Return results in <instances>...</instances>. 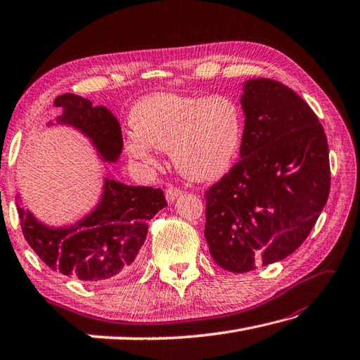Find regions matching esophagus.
Returning a JSON list of instances; mask_svg holds the SVG:
<instances>
[{
  "label": "esophagus",
  "mask_w": 360,
  "mask_h": 360,
  "mask_svg": "<svg viewBox=\"0 0 360 360\" xmlns=\"http://www.w3.org/2000/svg\"><path fill=\"white\" fill-rule=\"evenodd\" d=\"M181 194V189L177 186H167L166 189V200L167 202H174L177 197Z\"/></svg>",
  "instance_id": "34e87169"
}]
</instances>
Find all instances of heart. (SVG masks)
<instances>
[{
  "mask_svg": "<svg viewBox=\"0 0 360 360\" xmlns=\"http://www.w3.org/2000/svg\"><path fill=\"white\" fill-rule=\"evenodd\" d=\"M129 120L134 134L124 146L131 158L155 166L153 148L169 150L175 167L193 180L222 175L236 158L244 135L240 107L225 94H150L131 107Z\"/></svg>",
  "mask_w": 360,
  "mask_h": 360,
  "instance_id": "heart-1",
  "label": "heart"
}]
</instances>
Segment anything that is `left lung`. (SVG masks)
<instances>
[{
	"instance_id": "8db88e82",
	"label": "left lung",
	"mask_w": 360,
	"mask_h": 360,
	"mask_svg": "<svg viewBox=\"0 0 360 360\" xmlns=\"http://www.w3.org/2000/svg\"><path fill=\"white\" fill-rule=\"evenodd\" d=\"M240 105V160L205 193L210 253L234 274L295 252L331 186L323 126L295 91L278 80L250 79Z\"/></svg>"
}]
</instances>
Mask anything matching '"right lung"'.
Segmentation results:
<instances>
[{"label":"right lung","instance_id":"obj_1","mask_svg":"<svg viewBox=\"0 0 360 360\" xmlns=\"http://www.w3.org/2000/svg\"><path fill=\"white\" fill-rule=\"evenodd\" d=\"M54 105L63 110L57 122L90 138L102 160L115 163L120 158L121 127L108 108L93 107L91 101L72 93L57 96ZM166 205L160 188L129 186L105 179L98 207L76 225L53 229L18 203L17 208L25 239L49 269L86 284H99L136 270L148 224Z\"/></svg>","mask_w":360,"mask_h":360}]
</instances>
